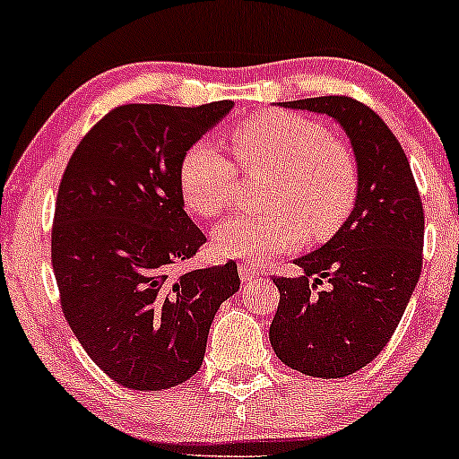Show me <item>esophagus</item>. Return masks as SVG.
<instances>
[{
	"instance_id": "esophagus-1",
	"label": "esophagus",
	"mask_w": 459,
	"mask_h": 459,
	"mask_svg": "<svg viewBox=\"0 0 459 459\" xmlns=\"http://www.w3.org/2000/svg\"><path fill=\"white\" fill-rule=\"evenodd\" d=\"M238 271H240V280H243V281H251V280H255V277L264 275V273L257 269V266L247 264V262H245V264L238 266Z\"/></svg>"
}]
</instances>
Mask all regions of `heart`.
Here are the masks:
<instances>
[{
	"instance_id": "heart-1",
	"label": "heart",
	"mask_w": 459,
	"mask_h": 459,
	"mask_svg": "<svg viewBox=\"0 0 459 459\" xmlns=\"http://www.w3.org/2000/svg\"><path fill=\"white\" fill-rule=\"evenodd\" d=\"M236 162L245 171H271L262 212H240L219 225V254L247 260L297 249L307 230L329 238L342 228L358 199L351 149L321 121L290 112L245 118L231 132ZM238 169L208 141L193 143L179 162V193L195 214L212 219L234 204Z\"/></svg>"
}]
</instances>
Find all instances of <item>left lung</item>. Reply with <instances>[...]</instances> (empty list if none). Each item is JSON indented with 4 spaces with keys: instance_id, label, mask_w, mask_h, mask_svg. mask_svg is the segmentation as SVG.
I'll return each mask as SVG.
<instances>
[{
    "instance_id": "1",
    "label": "left lung",
    "mask_w": 459,
    "mask_h": 459,
    "mask_svg": "<svg viewBox=\"0 0 459 459\" xmlns=\"http://www.w3.org/2000/svg\"><path fill=\"white\" fill-rule=\"evenodd\" d=\"M336 118L358 162V199L321 249L297 257L299 277H273L280 306L269 338L286 367L338 379L364 368L393 338L423 266L425 214L390 127L344 95L284 101ZM328 288L316 292L322 280Z\"/></svg>"
}]
</instances>
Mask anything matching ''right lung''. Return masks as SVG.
Returning a JSON list of instances; mask_svg holds the SVG:
<instances>
[{
    "label": "right lung",
    "instance_id": "obj_1",
    "mask_svg": "<svg viewBox=\"0 0 459 459\" xmlns=\"http://www.w3.org/2000/svg\"><path fill=\"white\" fill-rule=\"evenodd\" d=\"M231 108L118 106L82 138L60 179L51 230L60 306L92 362L130 390L193 377L216 310L240 288L231 260L171 273L205 243L184 212L179 162Z\"/></svg>",
    "mask_w": 459,
    "mask_h": 459
}]
</instances>
